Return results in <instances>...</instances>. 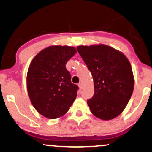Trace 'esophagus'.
<instances>
[{
	"mask_svg": "<svg viewBox=\"0 0 152 152\" xmlns=\"http://www.w3.org/2000/svg\"><path fill=\"white\" fill-rule=\"evenodd\" d=\"M78 87H79L80 90H82L83 88V85L82 83H78Z\"/></svg>",
	"mask_w": 152,
	"mask_h": 152,
	"instance_id": "1",
	"label": "esophagus"
}]
</instances>
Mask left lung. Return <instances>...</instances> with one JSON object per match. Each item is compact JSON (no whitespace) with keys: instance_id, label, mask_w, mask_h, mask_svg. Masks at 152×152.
<instances>
[{"instance_id":"1","label":"left lung","mask_w":152,"mask_h":152,"mask_svg":"<svg viewBox=\"0 0 152 152\" xmlns=\"http://www.w3.org/2000/svg\"><path fill=\"white\" fill-rule=\"evenodd\" d=\"M76 48L94 79V95L87 101L90 111L101 120H112L122 113L132 95L130 62L122 52L104 44Z\"/></svg>"}]
</instances>
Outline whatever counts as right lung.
I'll return each instance as SVG.
<instances>
[{"label":"right lung","instance_id":"obj_1","mask_svg":"<svg viewBox=\"0 0 152 152\" xmlns=\"http://www.w3.org/2000/svg\"><path fill=\"white\" fill-rule=\"evenodd\" d=\"M76 53L68 46L44 48L32 60L27 74L30 102L38 113L48 119L63 116L77 96L78 87L71 81L66 63Z\"/></svg>","mask_w":152,"mask_h":152}]
</instances>
